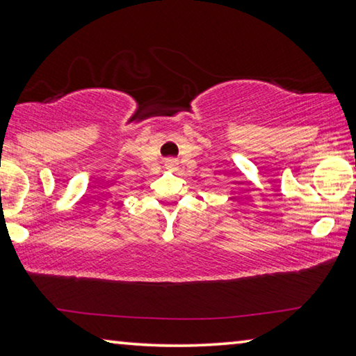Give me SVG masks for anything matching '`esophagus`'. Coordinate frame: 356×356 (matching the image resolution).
<instances>
[{"mask_svg":"<svg viewBox=\"0 0 356 356\" xmlns=\"http://www.w3.org/2000/svg\"><path fill=\"white\" fill-rule=\"evenodd\" d=\"M165 166L168 168V170H174V168L177 166V160H174V159H168V160L165 161Z\"/></svg>","mask_w":356,"mask_h":356,"instance_id":"obj_1","label":"esophagus"}]
</instances>
